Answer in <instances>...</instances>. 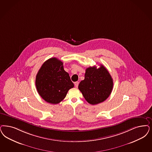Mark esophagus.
<instances>
[{"label": "esophagus", "instance_id": "34e87169", "mask_svg": "<svg viewBox=\"0 0 152 152\" xmlns=\"http://www.w3.org/2000/svg\"><path fill=\"white\" fill-rule=\"evenodd\" d=\"M79 82H75V87L76 88H77L78 87V86H79Z\"/></svg>", "mask_w": 152, "mask_h": 152}]
</instances>
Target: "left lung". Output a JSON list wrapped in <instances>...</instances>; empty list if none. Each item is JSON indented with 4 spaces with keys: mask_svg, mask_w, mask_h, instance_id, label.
Returning a JSON list of instances; mask_svg holds the SVG:
<instances>
[{
    "mask_svg": "<svg viewBox=\"0 0 152 152\" xmlns=\"http://www.w3.org/2000/svg\"><path fill=\"white\" fill-rule=\"evenodd\" d=\"M113 82L110 73L104 66L99 68L90 67L86 69L85 79L79 85L84 98L90 104L102 103L110 95Z\"/></svg>",
    "mask_w": 152,
    "mask_h": 152,
    "instance_id": "obj_1",
    "label": "left lung"
}]
</instances>
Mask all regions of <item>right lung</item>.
<instances>
[{
	"label": "right lung",
	"instance_id": "obj_1",
	"mask_svg": "<svg viewBox=\"0 0 152 152\" xmlns=\"http://www.w3.org/2000/svg\"><path fill=\"white\" fill-rule=\"evenodd\" d=\"M37 91L48 103L56 104L62 101L68 90L73 88L63 63L56 58L46 61L37 73L35 80Z\"/></svg>",
	"mask_w": 152,
	"mask_h": 152
}]
</instances>
